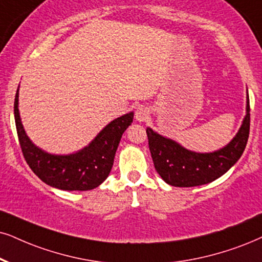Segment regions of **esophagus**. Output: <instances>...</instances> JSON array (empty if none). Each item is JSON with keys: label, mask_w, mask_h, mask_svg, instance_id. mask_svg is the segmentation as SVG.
Here are the masks:
<instances>
[{"label": "esophagus", "mask_w": 262, "mask_h": 262, "mask_svg": "<svg viewBox=\"0 0 262 262\" xmlns=\"http://www.w3.org/2000/svg\"><path fill=\"white\" fill-rule=\"evenodd\" d=\"M148 116H150V108L145 106V105H140V106H138L137 110H135V120L138 122L146 121Z\"/></svg>", "instance_id": "1"}]
</instances>
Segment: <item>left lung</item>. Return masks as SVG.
Wrapping results in <instances>:
<instances>
[{"instance_id":"left-lung-1","label":"left lung","mask_w":262,"mask_h":262,"mask_svg":"<svg viewBox=\"0 0 262 262\" xmlns=\"http://www.w3.org/2000/svg\"><path fill=\"white\" fill-rule=\"evenodd\" d=\"M249 112V97H247V115L236 137L225 147L209 154L187 150L177 141L147 128L148 147L157 173L165 183L177 187L200 186L216 180L239 160L247 146Z\"/></svg>"}]
</instances>
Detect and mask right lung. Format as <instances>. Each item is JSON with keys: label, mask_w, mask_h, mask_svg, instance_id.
I'll list each match as a JSON object with an SVG mask.
<instances>
[{"label": "right lung", "mask_w": 262, "mask_h": 262, "mask_svg": "<svg viewBox=\"0 0 262 262\" xmlns=\"http://www.w3.org/2000/svg\"><path fill=\"white\" fill-rule=\"evenodd\" d=\"M19 88L14 100V118L19 144L26 163L31 170L49 186L65 191H88L98 187L110 174L122 134L133 122L129 112L110 122L78 152L70 155H52L32 144L19 115Z\"/></svg>", "instance_id": "add662e5"}]
</instances>
